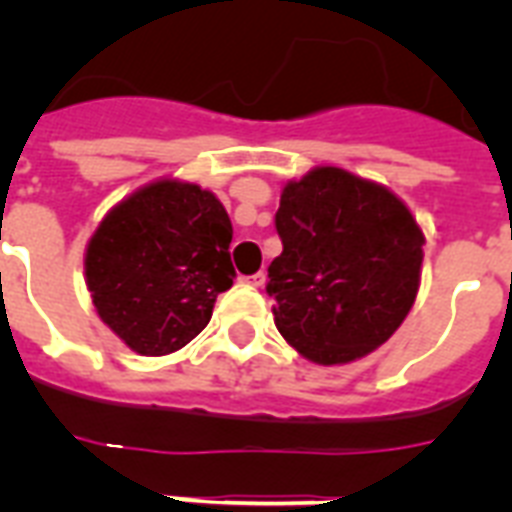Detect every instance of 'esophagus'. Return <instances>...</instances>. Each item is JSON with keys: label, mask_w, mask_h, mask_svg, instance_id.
Segmentation results:
<instances>
[{"label": "esophagus", "mask_w": 512, "mask_h": 512, "mask_svg": "<svg viewBox=\"0 0 512 512\" xmlns=\"http://www.w3.org/2000/svg\"><path fill=\"white\" fill-rule=\"evenodd\" d=\"M247 284H252V287H263V284H265V271H257L255 276H247Z\"/></svg>", "instance_id": "obj_1"}]
</instances>
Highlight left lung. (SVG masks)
<instances>
[{
    "label": "left lung",
    "instance_id": "8db88e82",
    "mask_svg": "<svg viewBox=\"0 0 512 512\" xmlns=\"http://www.w3.org/2000/svg\"><path fill=\"white\" fill-rule=\"evenodd\" d=\"M268 265L281 337L313 364H350L393 337L420 292L425 233L385 185L313 167L281 188Z\"/></svg>",
    "mask_w": 512,
    "mask_h": 512
}]
</instances>
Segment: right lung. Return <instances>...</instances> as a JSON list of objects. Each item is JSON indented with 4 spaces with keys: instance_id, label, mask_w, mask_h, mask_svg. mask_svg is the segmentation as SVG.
Segmentation results:
<instances>
[{
    "instance_id": "right-lung-1",
    "label": "right lung",
    "mask_w": 512,
    "mask_h": 512,
    "mask_svg": "<svg viewBox=\"0 0 512 512\" xmlns=\"http://www.w3.org/2000/svg\"><path fill=\"white\" fill-rule=\"evenodd\" d=\"M233 225L215 193L159 177L106 212L84 249L100 321L140 356H167L199 335L231 289Z\"/></svg>"
}]
</instances>
